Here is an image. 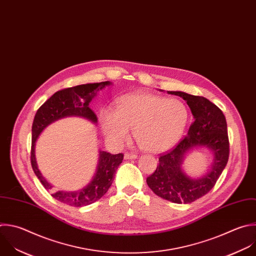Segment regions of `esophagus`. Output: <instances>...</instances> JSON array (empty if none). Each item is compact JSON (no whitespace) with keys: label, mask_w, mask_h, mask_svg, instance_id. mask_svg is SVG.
I'll return each mask as SVG.
<instances>
[{"label":"esophagus","mask_w":256,"mask_h":256,"mask_svg":"<svg viewBox=\"0 0 256 256\" xmlns=\"http://www.w3.org/2000/svg\"><path fill=\"white\" fill-rule=\"evenodd\" d=\"M136 154L134 152H126L124 154V158L126 160H134V158H136Z\"/></svg>","instance_id":"1"}]
</instances>
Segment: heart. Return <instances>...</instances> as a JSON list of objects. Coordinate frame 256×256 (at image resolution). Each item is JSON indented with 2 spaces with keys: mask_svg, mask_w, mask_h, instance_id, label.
I'll return each mask as SVG.
<instances>
[{
  "mask_svg": "<svg viewBox=\"0 0 256 256\" xmlns=\"http://www.w3.org/2000/svg\"><path fill=\"white\" fill-rule=\"evenodd\" d=\"M188 120L183 102L150 94L126 96L116 110L106 108L100 112L102 128L112 142L122 144L132 130L138 146L152 152L173 146L184 134Z\"/></svg>",
  "mask_w": 256,
  "mask_h": 256,
  "instance_id": "b5f03b06",
  "label": "heart"
}]
</instances>
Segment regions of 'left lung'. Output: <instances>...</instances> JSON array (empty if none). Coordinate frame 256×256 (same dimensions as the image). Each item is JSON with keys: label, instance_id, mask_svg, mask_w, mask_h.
<instances>
[{"label": "left lung", "instance_id": "8db88e82", "mask_svg": "<svg viewBox=\"0 0 256 256\" xmlns=\"http://www.w3.org/2000/svg\"><path fill=\"white\" fill-rule=\"evenodd\" d=\"M168 94L183 98L195 120L187 136L174 148L160 154L158 164L146 178V184L162 199L177 204H189L206 195L215 186L228 162L227 124L222 110L207 98L182 92ZM195 146H205L214 152L212 171L197 180L187 178L180 170L184 156Z\"/></svg>", "mask_w": 256, "mask_h": 256}]
</instances>
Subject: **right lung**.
Here are the masks:
<instances>
[{
    "mask_svg": "<svg viewBox=\"0 0 256 256\" xmlns=\"http://www.w3.org/2000/svg\"><path fill=\"white\" fill-rule=\"evenodd\" d=\"M110 81L100 83L81 84L55 92L37 110L32 124V144H31V166L37 178L46 190H51L50 185L41 175L36 164L34 146L41 132L50 124L65 116H83L94 122H98L96 114L90 108V102L96 92L102 90ZM124 160L122 154H112L100 152V162L96 174L92 181L81 190L75 192L55 191L51 195L56 200L73 207L86 206L100 200L110 189L114 182V174Z\"/></svg>",
    "mask_w": 256,
    "mask_h": 256,
    "instance_id": "obj_1",
    "label": "right lung"
}]
</instances>
